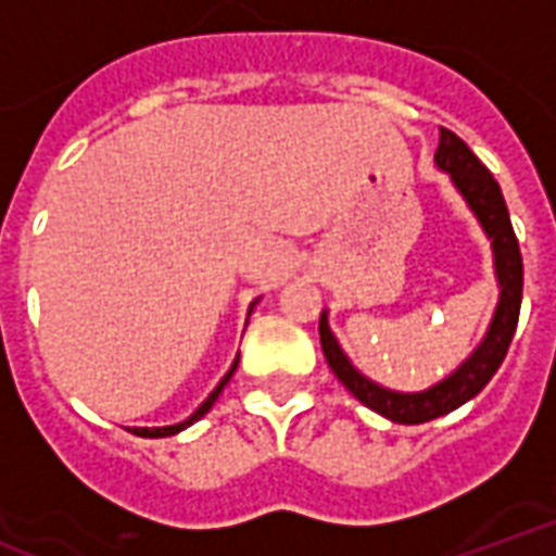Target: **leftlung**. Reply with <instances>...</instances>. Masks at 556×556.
<instances>
[{
	"instance_id": "left-lung-1",
	"label": "left lung",
	"mask_w": 556,
	"mask_h": 556,
	"mask_svg": "<svg viewBox=\"0 0 556 556\" xmlns=\"http://www.w3.org/2000/svg\"><path fill=\"white\" fill-rule=\"evenodd\" d=\"M434 163L452 177L455 189L464 194L469 210L476 212V218L484 227L486 239L493 241L498 306H495L490 329H486L484 341L476 346V353L469 355L448 379L438 381L429 391H388V388H381V384H376V381L355 370L353 362L341 350V344L334 341L326 312L320 315V346H324L326 362L338 376V381L367 408H372L381 417L393 419V422H402V426H417V422L443 417V414L460 408L464 402L484 391V384L502 367L507 346L514 341L516 324H519V306H522V253H519L510 212H507V203H504L495 177L469 151L464 139L446 130V127H440V146L438 154H434Z\"/></svg>"
}]
</instances>
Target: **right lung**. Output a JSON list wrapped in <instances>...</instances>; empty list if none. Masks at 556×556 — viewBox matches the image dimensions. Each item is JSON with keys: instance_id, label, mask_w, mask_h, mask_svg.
Here are the masks:
<instances>
[{"instance_id": "1", "label": "right lung", "mask_w": 556, "mask_h": 556, "mask_svg": "<svg viewBox=\"0 0 556 556\" xmlns=\"http://www.w3.org/2000/svg\"><path fill=\"white\" fill-rule=\"evenodd\" d=\"M253 306H256V303H250V312H253ZM236 367H239V358L232 362V367H230V370H227V376H224V379L218 381V388H215V391H212L210 396H206V400L201 402V408L194 410V414L189 419H184V422H177V426H163V429H134V431H137L139 438H172V434H177V431H184L186 426H192L194 419H201L203 414H206V410H210L212 405H215V400L222 396L224 384L230 381V376H232V372H236Z\"/></svg>"}]
</instances>
